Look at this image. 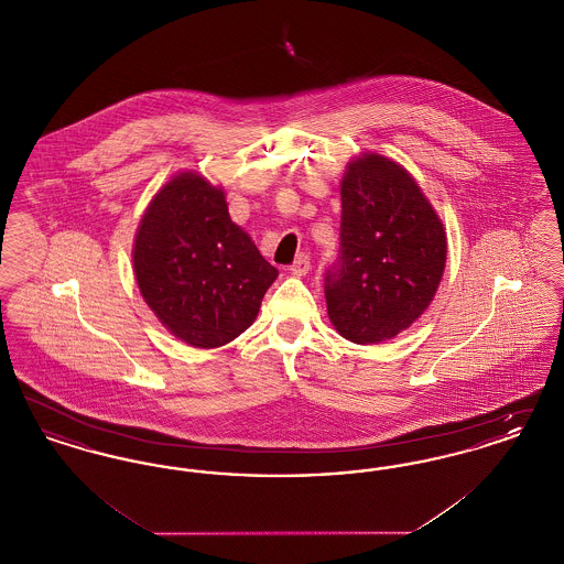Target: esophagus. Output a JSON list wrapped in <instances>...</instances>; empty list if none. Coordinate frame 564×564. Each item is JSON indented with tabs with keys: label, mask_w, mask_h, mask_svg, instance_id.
I'll list each match as a JSON object with an SVG mask.
<instances>
[{
	"label": "esophagus",
	"mask_w": 564,
	"mask_h": 564,
	"mask_svg": "<svg viewBox=\"0 0 564 564\" xmlns=\"http://www.w3.org/2000/svg\"><path fill=\"white\" fill-rule=\"evenodd\" d=\"M308 269H311V258H308L306 253L297 256V258H295L294 264L290 267V270H292L294 274H306V272H308Z\"/></svg>",
	"instance_id": "1"
}]
</instances>
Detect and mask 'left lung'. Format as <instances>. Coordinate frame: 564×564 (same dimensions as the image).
<instances>
[{"label": "left lung", "mask_w": 564, "mask_h": 564, "mask_svg": "<svg viewBox=\"0 0 564 564\" xmlns=\"http://www.w3.org/2000/svg\"><path fill=\"white\" fill-rule=\"evenodd\" d=\"M340 251L325 272L332 325L357 345L398 336L430 306L446 267V232L402 164L349 162L340 186Z\"/></svg>", "instance_id": "obj_1"}]
</instances>
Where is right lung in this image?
<instances>
[{"label":"right lung","mask_w":564,"mask_h":564,"mask_svg":"<svg viewBox=\"0 0 564 564\" xmlns=\"http://www.w3.org/2000/svg\"><path fill=\"white\" fill-rule=\"evenodd\" d=\"M133 269L162 325L198 349L241 336L279 274L230 219L221 188L192 171L162 186L141 217Z\"/></svg>","instance_id":"add662e5"}]
</instances>
